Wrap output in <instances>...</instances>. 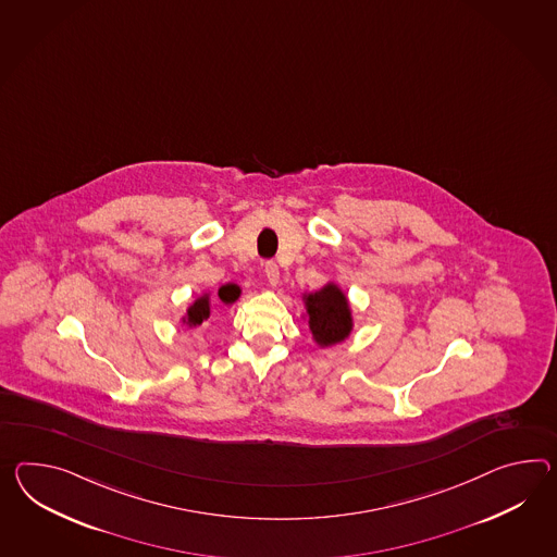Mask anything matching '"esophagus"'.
Returning a JSON list of instances; mask_svg holds the SVG:
<instances>
[{
    "label": "esophagus",
    "mask_w": 557,
    "mask_h": 557,
    "mask_svg": "<svg viewBox=\"0 0 557 557\" xmlns=\"http://www.w3.org/2000/svg\"><path fill=\"white\" fill-rule=\"evenodd\" d=\"M265 277H268L270 285H277V282H280V268H277L275 261H265Z\"/></svg>",
    "instance_id": "obj_1"
}]
</instances>
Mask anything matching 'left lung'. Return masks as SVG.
I'll use <instances>...</instances> for the list:
<instances>
[{"label": "left lung", "mask_w": 557, "mask_h": 557, "mask_svg": "<svg viewBox=\"0 0 557 557\" xmlns=\"http://www.w3.org/2000/svg\"><path fill=\"white\" fill-rule=\"evenodd\" d=\"M308 315H310V330L313 338L322 346L336 344L346 338L352 330V318L346 296L336 285H326L320 292L310 294L306 298Z\"/></svg>", "instance_id": "obj_1"}]
</instances>
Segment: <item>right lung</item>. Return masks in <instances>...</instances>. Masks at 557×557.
Wrapping results in <instances>:
<instances>
[{
	"instance_id": "1",
	"label": "right lung",
	"mask_w": 557,
	"mask_h": 557,
	"mask_svg": "<svg viewBox=\"0 0 557 557\" xmlns=\"http://www.w3.org/2000/svg\"><path fill=\"white\" fill-rule=\"evenodd\" d=\"M237 296H239V287L235 284L223 285V287L219 289V299H221L223 304H233V301L237 299ZM209 313H211L209 296H203V298L197 299V301L190 306L189 310H187L185 322H187L189 326H199L203 320L209 318Z\"/></svg>"
}]
</instances>
